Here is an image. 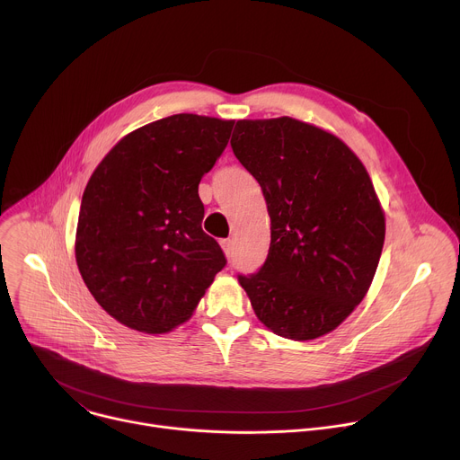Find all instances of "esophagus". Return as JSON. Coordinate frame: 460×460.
I'll use <instances>...</instances> for the list:
<instances>
[{"instance_id": "34e87169", "label": "esophagus", "mask_w": 460, "mask_h": 460, "mask_svg": "<svg viewBox=\"0 0 460 460\" xmlns=\"http://www.w3.org/2000/svg\"><path fill=\"white\" fill-rule=\"evenodd\" d=\"M220 243H222V249H224L226 256L231 258V256H233V251H234V242H233L231 238H227V240H222Z\"/></svg>"}]
</instances>
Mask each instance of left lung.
<instances>
[{
	"mask_svg": "<svg viewBox=\"0 0 460 460\" xmlns=\"http://www.w3.org/2000/svg\"><path fill=\"white\" fill-rule=\"evenodd\" d=\"M231 147L271 218L264 266L238 277L254 314L298 342L332 333L364 300L385 236L364 164L339 137L289 116L238 119Z\"/></svg>",
	"mask_w": 460,
	"mask_h": 460,
	"instance_id": "8db88e82",
	"label": "left lung"
}]
</instances>
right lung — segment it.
I'll list each match as a JSON object with an SVG mask.
<instances>
[{"label":"right lung","mask_w":460,"mask_h":460,"mask_svg":"<svg viewBox=\"0 0 460 460\" xmlns=\"http://www.w3.org/2000/svg\"><path fill=\"white\" fill-rule=\"evenodd\" d=\"M234 119L172 114L123 137L84 190L76 264L94 300L119 323L172 332L226 266L204 233L199 183L224 153Z\"/></svg>","instance_id":"right-lung-1"}]
</instances>
